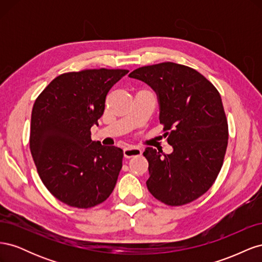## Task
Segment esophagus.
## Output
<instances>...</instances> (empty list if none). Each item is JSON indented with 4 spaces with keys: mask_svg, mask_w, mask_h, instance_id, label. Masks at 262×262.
<instances>
[{
    "mask_svg": "<svg viewBox=\"0 0 262 262\" xmlns=\"http://www.w3.org/2000/svg\"><path fill=\"white\" fill-rule=\"evenodd\" d=\"M123 154H124V157L126 158L140 156L142 154V149L137 146H128L123 149Z\"/></svg>",
    "mask_w": 262,
    "mask_h": 262,
    "instance_id": "1",
    "label": "esophagus"
}]
</instances>
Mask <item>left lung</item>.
<instances>
[{"label": "left lung", "instance_id": "1", "mask_svg": "<svg viewBox=\"0 0 262 262\" xmlns=\"http://www.w3.org/2000/svg\"><path fill=\"white\" fill-rule=\"evenodd\" d=\"M156 92L160 122L172 153L146 147L148 191L158 201L179 207L212 187L223 165L228 124L219 91L198 71L163 62L129 74Z\"/></svg>", "mask_w": 262, "mask_h": 262}]
</instances>
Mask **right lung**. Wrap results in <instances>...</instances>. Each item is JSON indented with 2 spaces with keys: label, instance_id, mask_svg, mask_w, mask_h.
Segmentation results:
<instances>
[{
  "label": "right lung",
  "instance_id": "right-lung-1",
  "mask_svg": "<svg viewBox=\"0 0 262 262\" xmlns=\"http://www.w3.org/2000/svg\"><path fill=\"white\" fill-rule=\"evenodd\" d=\"M128 70L93 69L63 73L37 97L29 146L46 188L70 207L89 209L112 194L123 150L92 141L110 89Z\"/></svg>",
  "mask_w": 262,
  "mask_h": 262
}]
</instances>
